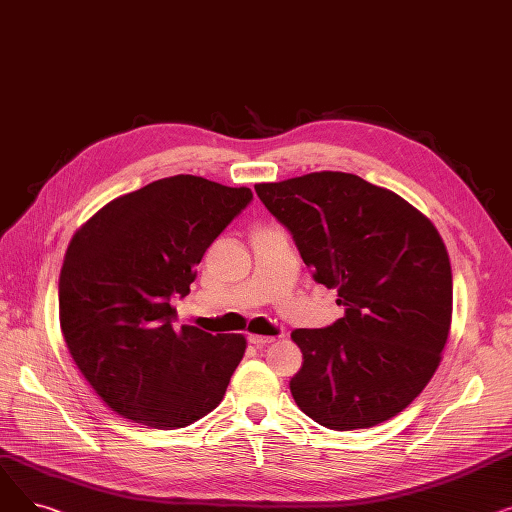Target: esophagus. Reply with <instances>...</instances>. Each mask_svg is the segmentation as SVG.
<instances>
[{
	"label": "esophagus",
	"mask_w": 512,
	"mask_h": 512,
	"mask_svg": "<svg viewBox=\"0 0 512 512\" xmlns=\"http://www.w3.org/2000/svg\"><path fill=\"white\" fill-rule=\"evenodd\" d=\"M249 342H251V344H255V346H265V344L274 342V338H272V336H259V334H249Z\"/></svg>",
	"instance_id": "obj_1"
}]
</instances>
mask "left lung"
Returning a JSON list of instances; mask_svg holds the SVG:
<instances>
[{"label": "left lung", "instance_id": "obj_1", "mask_svg": "<svg viewBox=\"0 0 512 512\" xmlns=\"http://www.w3.org/2000/svg\"><path fill=\"white\" fill-rule=\"evenodd\" d=\"M255 193L344 307L328 328L292 332L303 353L290 380L294 402L336 432L407 409L436 373L450 332L452 270L436 226L355 174L313 172L255 184Z\"/></svg>", "mask_w": 512, "mask_h": 512}]
</instances>
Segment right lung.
Listing matches in <instances>:
<instances>
[{
    "mask_svg": "<svg viewBox=\"0 0 512 512\" xmlns=\"http://www.w3.org/2000/svg\"><path fill=\"white\" fill-rule=\"evenodd\" d=\"M251 199L247 186L178 174L110 201L72 236L60 274L62 334L118 415L176 429L222 402L247 340L174 330L172 299L191 292L205 251Z\"/></svg>",
    "mask_w": 512,
    "mask_h": 512,
    "instance_id": "add662e5",
    "label": "right lung"
}]
</instances>
